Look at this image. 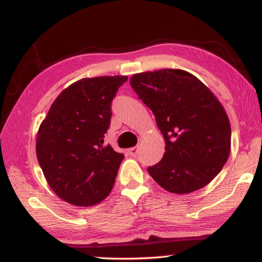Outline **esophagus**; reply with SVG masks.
Masks as SVG:
<instances>
[{
    "mask_svg": "<svg viewBox=\"0 0 262 262\" xmlns=\"http://www.w3.org/2000/svg\"><path fill=\"white\" fill-rule=\"evenodd\" d=\"M128 152H129L130 156H136L137 152H139V147H133L130 149H128Z\"/></svg>",
    "mask_w": 262,
    "mask_h": 262,
    "instance_id": "esophagus-1",
    "label": "esophagus"
}]
</instances>
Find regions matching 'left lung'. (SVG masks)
Returning <instances> with one entry per match:
<instances>
[{"label":"left lung","mask_w":262,"mask_h":262,"mask_svg":"<svg viewBox=\"0 0 262 262\" xmlns=\"http://www.w3.org/2000/svg\"><path fill=\"white\" fill-rule=\"evenodd\" d=\"M136 95L152 111L165 154L148 172L164 189L187 194L205 187L227 163L231 128L223 106L192 74L162 69L130 78Z\"/></svg>","instance_id":"1"}]
</instances>
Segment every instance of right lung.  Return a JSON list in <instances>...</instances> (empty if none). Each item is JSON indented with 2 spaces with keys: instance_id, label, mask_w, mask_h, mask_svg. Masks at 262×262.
<instances>
[{
  "instance_id": "add662e5",
  "label": "right lung",
  "mask_w": 262,
  "mask_h": 262,
  "mask_svg": "<svg viewBox=\"0 0 262 262\" xmlns=\"http://www.w3.org/2000/svg\"><path fill=\"white\" fill-rule=\"evenodd\" d=\"M126 76L82 78L59 95L37 135V157L51 188L75 206L97 205L125 158L104 144L112 100Z\"/></svg>"
}]
</instances>
